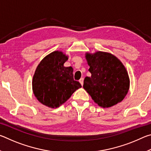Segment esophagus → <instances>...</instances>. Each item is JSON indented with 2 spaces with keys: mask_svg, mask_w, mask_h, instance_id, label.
<instances>
[{
  "mask_svg": "<svg viewBox=\"0 0 151 151\" xmlns=\"http://www.w3.org/2000/svg\"><path fill=\"white\" fill-rule=\"evenodd\" d=\"M79 82H80V83L81 84V85L83 86V82H84V78H81L80 80H79Z\"/></svg>",
  "mask_w": 151,
  "mask_h": 151,
  "instance_id": "1",
  "label": "esophagus"
}]
</instances>
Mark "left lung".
I'll return each instance as SVG.
<instances>
[{
	"instance_id": "left-lung-1",
	"label": "left lung",
	"mask_w": 151,
	"mask_h": 151,
	"mask_svg": "<svg viewBox=\"0 0 151 151\" xmlns=\"http://www.w3.org/2000/svg\"><path fill=\"white\" fill-rule=\"evenodd\" d=\"M91 76H86L83 88L103 108H109L123 100L130 87V79L123 64L111 53L96 51L85 53Z\"/></svg>"
}]
</instances>
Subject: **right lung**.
Masks as SVG:
<instances>
[{"instance_id": "1", "label": "right lung", "mask_w": 151, "mask_h": 151, "mask_svg": "<svg viewBox=\"0 0 151 151\" xmlns=\"http://www.w3.org/2000/svg\"><path fill=\"white\" fill-rule=\"evenodd\" d=\"M68 58L62 51H54L40 61L33 75L34 95L40 103L50 108L60 106L82 87L79 82L74 81L73 68L64 66Z\"/></svg>"}]
</instances>
